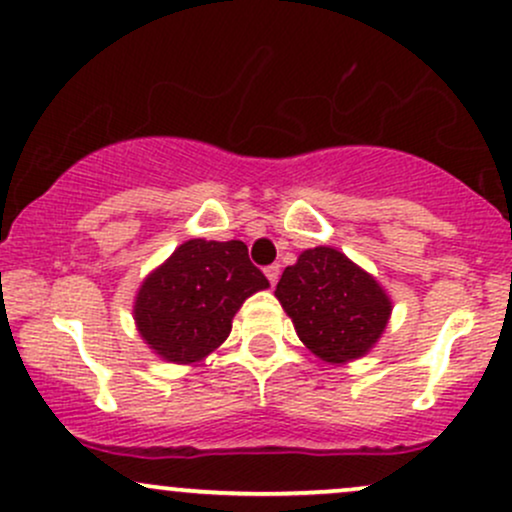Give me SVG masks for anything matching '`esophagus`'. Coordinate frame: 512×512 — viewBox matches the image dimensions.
Masks as SVG:
<instances>
[{
	"label": "esophagus",
	"instance_id": "obj_1",
	"mask_svg": "<svg viewBox=\"0 0 512 512\" xmlns=\"http://www.w3.org/2000/svg\"><path fill=\"white\" fill-rule=\"evenodd\" d=\"M265 274H267V279H269V284H277L279 282V265H269L267 269H265Z\"/></svg>",
	"mask_w": 512,
	"mask_h": 512
}]
</instances>
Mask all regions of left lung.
Returning <instances> with one entry per match:
<instances>
[{"label": "left lung", "instance_id": "8db88e82", "mask_svg": "<svg viewBox=\"0 0 512 512\" xmlns=\"http://www.w3.org/2000/svg\"><path fill=\"white\" fill-rule=\"evenodd\" d=\"M274 296L303 345L330 364L367 355L391 316V299L372 274L325 245L303 250Z\"/></svg>", "mask_w": 512, "mask_h": 512}]
</instances>
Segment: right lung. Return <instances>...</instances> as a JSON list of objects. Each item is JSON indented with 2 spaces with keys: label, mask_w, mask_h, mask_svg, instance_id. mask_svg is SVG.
<instances>
[{
  "label": "right lung",
  "mask_w": 512,
  "mask_h": 512,
  "mask_svg": "<svg viewBox=\"0 0 512 512\" xmlns=\"http://www.w3.org/2000/svg\"><path fill=\"white\" fill-rule=\"evenodd\" d=\"M269 282L240 240H187L145 277L133 318L145 345L174 364H194L230 335L247 296Z\"/></svg>",
  "instance_id": "right-lung-1"
}]
</instances>
